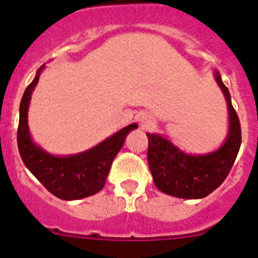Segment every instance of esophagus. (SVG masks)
<instances>
[{"label": "esophagus", "instance_id": "esophagus-1", "mask_svg": "<svg viewBox=\"0 0 258 258\" xmlns=\"http://www.w3.org/2000/svg\"><path fill=\"white\" fill-rule=\"evenodd\" d=\"M140 124L142 125V127H150L154 124V117L150 113H142L140 116Z\"/></svg>", "mask_w": 258, "mask_h": 258}]
</instances>
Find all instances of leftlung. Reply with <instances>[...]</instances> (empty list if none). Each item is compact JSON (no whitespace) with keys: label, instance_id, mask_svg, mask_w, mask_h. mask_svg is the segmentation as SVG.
I'll use <instances>...</instances> for the list:
<instances>
[{"label":"left lung","instance_id":"left-lung-1","mask_svg":"<svg viewBox=\"0 0 258 258\" xmlns=\"http://www.w3.org/2000/svg\"><path fill=\"white\" fill-rule=\"evenodd\" d=\"M213 75L229 111L227 136L217 150L202 155L187 154L160 134L146 133L152 178L156 187L170 197L202 199L213 192L227 177L240 149V122L232 107L229 89L222 83L218 71H214Z\"/></svg>","mask_w":258,"mask_h":258}]
</instances>
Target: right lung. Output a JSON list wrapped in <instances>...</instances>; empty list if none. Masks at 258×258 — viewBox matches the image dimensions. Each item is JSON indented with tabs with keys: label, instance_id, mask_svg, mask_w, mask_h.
Returning a JSON list of instances; mask_svg holds the SVG:
<instances>
[{
	"label": "right lung",
	"instance_id": "right-lung-1",
	"mask_svg": "<svg viewBox=\"0 0 258 258\" xmlns=\"http://www.w3.org/2000/svg\"><path fill=\"white\" fill-rule=\"evenodd\" d=\"M45 64L27 86L19 108L18 147L24 165L47 191L63 200H79L99 192L106 183L112 161L121 150L125 138L137 129V122L124 126L101 143L74 155H52L33 142L28 126V108L32 93Z\"/></svg>",
	"mask_w": 258,
	"mask_h": 258
}]
</instances>
